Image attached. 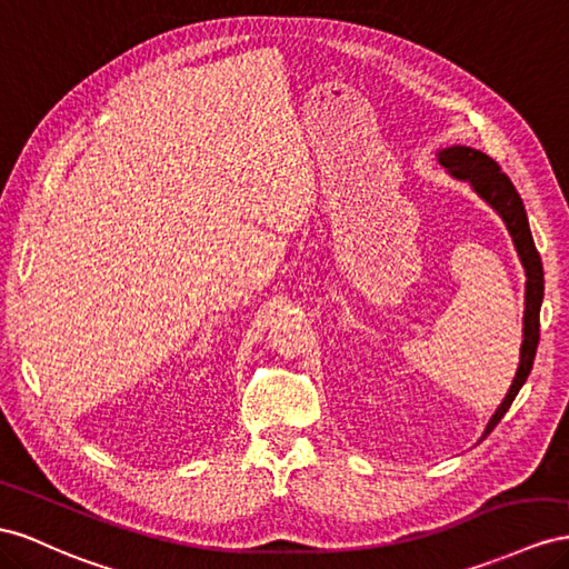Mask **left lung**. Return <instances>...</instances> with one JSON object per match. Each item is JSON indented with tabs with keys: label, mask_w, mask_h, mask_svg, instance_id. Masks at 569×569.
<instances>
[{
	"label": "left lung",
	"mask_w": 569,
	"mask_h": 569,
	"mask_svg": "<svg viewBox=\"0 0 569 569\" xmlns=\"http://www.w3.org/2000/svg\"><path fill=\"white\" fill-rule=\"evenodd\" d=\"M438 162L448 170L455 179L469 181L471 189L479 193L483 201L493 208L508 232L515 241V249L519 253L521 266L527 270V297H525V340H521V349H519V368L517 376L512 380V386L505 395L502 405L496 409L493 419L488 421L483 438L493 431V428L500 423V419L505 417V411L510 409V405L515 402L517 392L525 386L531 366H533V357H536V347H539V316H541V301H543V266H541V256L536 251V243L531 237L529 229V220H527V210L525 203L515 189V183L510 181V177L500 170V164L488 158L486 152L469 148V146H450L442 148L436 152Z\"/></svg>",
	"instance_id": "obj_1"
}]
</instances>
